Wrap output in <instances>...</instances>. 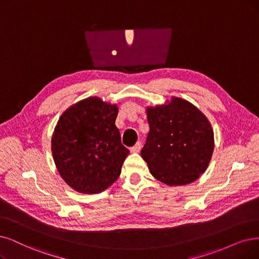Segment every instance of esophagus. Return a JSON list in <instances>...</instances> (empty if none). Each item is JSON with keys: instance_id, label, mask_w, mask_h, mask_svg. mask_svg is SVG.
I'll use <instances>...</instances> for the list:
<instances>
[{"instance_id": "obj_1", "label": "esophagus", "mask_w": 259, "mask_h": 259, "mask_svg": "<svg viewBox=\"0 0 259 259\" xmlns=\"http://www.w3.org/2000/svg\"><path fill=\"white\" fill-rule=\"evenodd\" d=\"M141 146H142L141 142H138L135 146H132V147L130 148V151H131V152H139V151L141 150Z\"/></svg>"}]
</instances>
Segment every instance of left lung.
<instances>
[{
    "label": "left lung",
    "mask_w": 259,
    "mask_h": 259,
    "mask_svg": "<svg viewBox=\"0 0 259 259\" xmlns=\"http://www.w3.org/2000/svg\"><path fill=\"white\" fill-rule=\"evenodd\" d=\"M146 112L149 133L141 155L151 175L168 186L193 183L205 173L214 148L207 117L176 97Z\"/></svg>",
    "instance_id": "8db88e82"
}]
</instances>
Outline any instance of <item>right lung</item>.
<instances>
[{"label":"right lung","instance_id":"obj_1","mask_svg":"<svg viewBox=\"0 0 259 259\" xmlns=\"http://www.w3.org/2000/svg\"><path fill=\"white\" fill-rule=\"evenodd\" d=\"M116 104L90 97L67 109L54 129L51 149L65 183L80 193H100L116 180L129 150L115 126Z\"/></svg>","mask_w":259,"mask_h":259}]
</instances>
